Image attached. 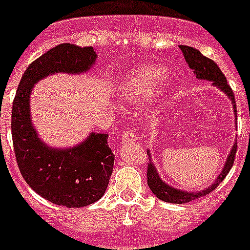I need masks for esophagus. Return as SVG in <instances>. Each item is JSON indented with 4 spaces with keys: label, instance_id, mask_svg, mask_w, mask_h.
Wrapping results in <instances>:
<instances>
[{
    "label": "esophagus",
    "instance_id": "1",
    "mask_svg": "<svg viewBox=\"0 0 250 250\" xmlns=\"http://www.w3.org/2000/svg\"><path fill=\"white\" fill-rule=\"evenodd\" d=\"M136 140H137V135H136L132 129H127V131L123 132V135H122V141L125 144L135 143Z\"/></svg>",
    "mask_w": 250,
    "mask_h": 250
}]
</instances>
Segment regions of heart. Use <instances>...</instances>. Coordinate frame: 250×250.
I'll use <instances>...</instances> for the list:
<instances>
[{
  "label": "heart",
  "instance_id": "heart-1",
  "mask_svg": "<svg viewBox=\"0 0 250 250\" xmlns=\"http://www.w3.org/2000/svg\"><path fill=\"white\" fill-rule=\"evenodd\" d=\"M167 76V70L159 65H144L133 69L119 81L117 95L123 101H143L155 95Z\"/></svg>",
  "mask_w": 250,
  "mask_h": 250
}]
</instances>
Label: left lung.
Returning <instances> with one entry per match:
<instances>
[{"label":"left lung","mask_w":250,"mask_h":250,"mask_svg":"<svg viewBox=\"0 0 250 250\" xmlns=\"http://www.w3.org/2000/svg\"><path fill=\"white\" fill-rule=\"evenodd\" d=\"M182 54H184V58L188 62V65L190 66V69L194 70V73L196 74V77L200 79H207V81H212L213 84L216 87H218L221 91H224L227 96L230 97V100L232 101V105H234V111L235 117H236V104H235V96L234 92L231 90V87L227 84V79L224 76V73L221 72V69L217 66V64L210 59L203 56L202 52L196 50L194 47H188V46H180ZM236 149L237 145L236 143L234 144L232 149H231L229 157H227L226 163H225V167L222 168L221 174H218L216 182H213L208 188H204L202 191L199 192H188L184 191V190H178V188H174L172 186H169L168 184L162 180L159 177V173L157 172V168L151 163V157H150L149 150H147V155H149V163H147V185H149L150 190L153 191V194L157 196L158 199L163 200V202L167 203H174V204H184V203H188L195 200V199L200 198V196H204L207 194L212 192L214 188L224 181L225 177L227 176V173L230 172L232 164H234L235 155H236Z\"/></svg>","instance_id":"8db88e82"}]
</instances>
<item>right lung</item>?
Here are the masks:
<instances>
[{
	"instance_id": "right-lung-1",
	"label": "right lung",
	"mask_w": 250,
	"mask_h": 250,
	"mask_svg": "<svg viewBox=\"0 0 250 250\" xmlns=\"http://www.w3.org/2000/svg\"><path fill=\"white\" fill-rule=\"evenodd\" d=\"M96 58L91 46L58 44L28 66L14 99L11 135L20 173L38 195L56 206L81 208L97 202L113 173L114 154L107 145L106 133L92 132L69 149L46 145L30 121V92L40 79L54 73L87 72Z\"/></svg>"
}]
</instances>
